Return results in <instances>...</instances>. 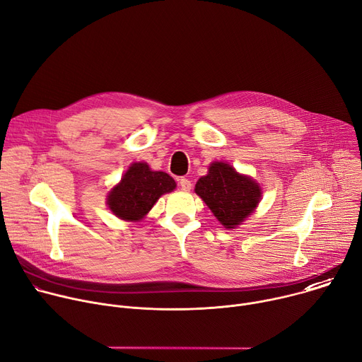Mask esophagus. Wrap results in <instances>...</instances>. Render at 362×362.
I'll use <instances>...</instances> for the list:
<instances>
[{
	"label": "esophagus",
	"instance_id": "obj_1",
	"mask_svg": "<svg viewBox=\"0 0 362 362\" xmlns=\"http://www.w3.org/2000/svg\"><path fill=\"white\" fill-rule=\"evenodd\" d=\"M179 186H180L182 190L187 192V190L192 189V182H190L189 179H186V177H180V179H179Z\"/></svg>",
	"mask_w": 362,
	"mask_h": 362
}]
</instances>
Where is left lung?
Returning <instances> with one entry per match:
<instances>
[{"instance_id": "8db88e82", "label": "left lung", "mask_w": 362, "mask_h": 362, "mask_svg": "<svg viewBox=\"0 0 362 362\" xmlns=\"http://www.w3.org/2000/svg\"><path fill=\"white\" fill-rule=\"evenodd\" d=\"M194 192L228 229L240 225L261 200L259 186L222 162L211 165L209 173L197 180Z\"/></svg>"}]
</instances>
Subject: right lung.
<instances>
[{
    "instance_id": "1",
    "label": "right lung",
    "mask_w": 362,
    "mask_h": 362,
    "mask_svg": "<svg viewBox=\"0 0 362 362\" xmlns=\"http://www.w3.org/2000/svg\"><path fill=\"white\" fill-rule=\"evenodd\" d=\"M176 187L165 172H153L146 163H134L109 194V208L124 221L141 219L158 199Z\"/></svg>"
}]
</instances>
